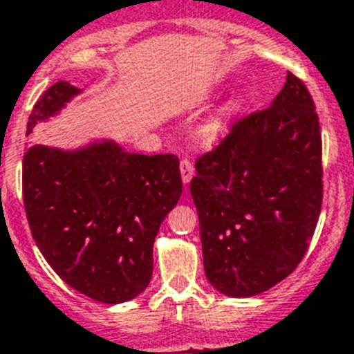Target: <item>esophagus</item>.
<instances>
[{"label":"esophagus","instance_id":"obj_1","mask_svg":"<svg viewBox=\"0 0 354 354\" xmlns=\"http://www.w3.org/2000/svg\"><path fill=\"white\" fill-rule=\"evenodd\" d=\"M180 173H181V180H183V183L189 185L190 180H192V176H194L192 162L187 160V158H185V160H181L180 162Z\"/></svg>","mask_w":354,"mask_h":354}]
</instances>
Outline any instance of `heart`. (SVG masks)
I'll list each match as a JSON object with an SVG mask.
<instances>
[{"instance_id":"obj_1","label":"heart","mask_w":354,"mask_h":354,"mask_svg":"<svg viewBox=\"0 0 354 354\" xmlns=\"http://www.w3.org/2000/svg\"><path fill=\"white\" fill-rule=\"evenodd\" d=\"M247 104V98L243 95H238V97H232L231 100L222 107V111L216 116H213L212 120L205 123L201 133H203V139L208 142H215L224 136L229 130V125H231V120L240 113L241 109Z\"/></svg>"}]
</instances>
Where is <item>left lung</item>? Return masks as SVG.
I'll list each match as a JSON object with an SVG mask.
<instances>
[{"label":"left lung","mask_w":354,"mask_h":354,"mask_svg":"<svg viewBox=\"0 0 354 354\" xmlns=\"http://www.w3.org/2000/svg\"><path fill=\"white\" fill-rule=\"evenodd\" d=\"M190 194L216 291L250 298L292 273L323 203L319 120L300 79L288 72L268 109L234 123L196 162Z\"/></svg>","instance_id":"1"}]
</instances>
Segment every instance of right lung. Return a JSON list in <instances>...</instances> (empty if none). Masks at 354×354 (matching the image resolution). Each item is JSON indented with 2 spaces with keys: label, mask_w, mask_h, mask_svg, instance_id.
Instances as JSON below:
<instances>
[{
  "label": "right lung",
  "mask_w": 354,
  "mask_h": 354,
  "mask_svg": "<svg viewBox=\"0 0 354 354\" xmlns=\"http://www.w3.org/2000/svg\"><path fill=\"white\" fill-rule=\"evenodd\" d=\"M79 93L66 81L50 86L31 111L28 136ZM22 196L50 268L91 300L123 304L151 280L155 238L181 196L180 160L130 153L113 139L75 149L33 145L22 160Z\"/></svg>",
  "instance_id": "add662e5"
}]
</instances>
